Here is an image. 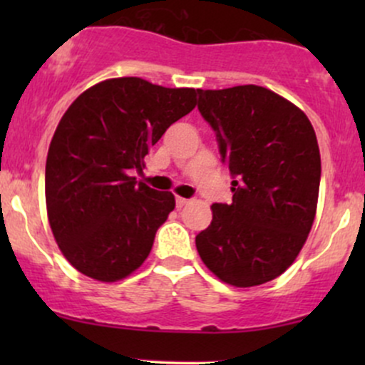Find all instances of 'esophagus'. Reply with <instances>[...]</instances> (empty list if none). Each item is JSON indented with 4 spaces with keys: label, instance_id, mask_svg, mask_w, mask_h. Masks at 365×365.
Wrapping results in <instances>:
<instances>
[{
    "label": "esophagus",
    "instance_id": "obj_1",
    "mask_svg": "<svg viewBox=\"0 0 365 365\" xmlns=\"http://www.w3.org/2000/svg\"><path fill=\"white\" fill-rule=\"evenodd\" d=\"M187 204H188V199H183V197H177V207L178 209L185 207Z\"/></svg>",
    "mask_w": 365,
    "mask_h": 365
}]
</instances>
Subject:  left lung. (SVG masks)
<instances>
[{"mask_svg":"<svg viewBox=\"0 0 365 365\" xmlns=\"http://www.w3.org/2000/svg\"><path fill=\"white\" fill-rule=\"evenodd\" d=\"M199 108L232 175V204H212L197 252L221 282L255 287L290 267L307 240L321 182L311 121L273 91H202Z\"/></svg>","mask_w":365,"mask_h":365,"instance_id":"8db88e82","label":"left lung"}]
</instances>
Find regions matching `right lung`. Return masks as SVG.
Here are the masks:
<instances>
[{"mask_svg":"<svg viewBox=\"0 0 365 365\" xmlns=\"http://www.w3.org/2000/svg\"><path fill=\"white\" fill-rule=\"evenodd\" d=\"M195 103V89L121 77L96 83L63 115L46 159V207L54 240L82 274L116 282L148 259L175 195L133 175Z\"/></svg>","mask_w":365,"mask_h":365,"instance_id":"1","label":"right lung"}]
</instances>
